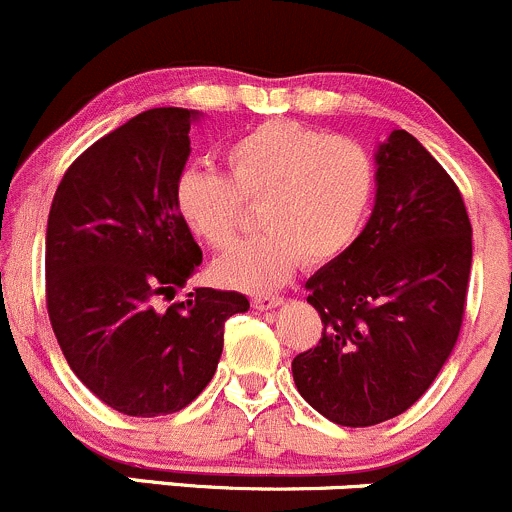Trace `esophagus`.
I'll use <instances>...</instances> for the list:
<instances>
[{
  "label": "esophagus",
  "instance_id": "34e87169",
  "mask_svg": "<svg viewBox=\"0 0 512 512\" xmlns=\"http://www.w3.org/2000/svg\"><path fill=\"white\" fill-rule=\"evenodd\" d=\"M281 303H283V295H273V293L251 295V305H254L256 310H271Z\"/></svg>",
  "mask_w": 512,
  "mask_h": 512
}]
</instances>
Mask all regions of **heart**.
<instances>
[{"label":"heart","instance_id":"obj_1","mask_svg":"<svg viewBox=\"0 0 512 512\" xmlns=\"http://www.w3.org/2000/svg\"><path fill=\"white\" fill-rule=\"evenodd\" d=\"M229 175L184 167L175 207L209 249L234 244L244 202H258L266 229L217 263L226 286L261 291L286 281L298 263L340 256L360 234L377 192V167L362 142L288 120H268L226 147Z\"/></svg>","mask_w":512,"mask_h":512}]
</instances>
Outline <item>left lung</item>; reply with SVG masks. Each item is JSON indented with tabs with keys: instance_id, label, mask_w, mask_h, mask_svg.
Masks as SVG:
<instances>
[{
	"instance_id": "8db88e82",
	"label": "left lung",
	"mask_w": 512,
	"mask_h": 512,
	"mask_svg": "<svg viewBox=\"0 0 512 512\" xmlns=\"http://www.w3.org/2000/svg\"><path fill=\"white\" fill-rule=\"evenodd\" d=\"M471 258L456 182L414 135L394 130L377 150L370 221L305 283L323 337L293 360L300 397L340 426L407 412L461 333Z\"/></svg>"
}]
</instances>
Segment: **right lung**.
<instances>
[{"instance_id": "1", "label": "right lung", "mask_w": 512, "mask_h": 512, "mask_svg": "<svg viewBox=\"0 0 512 512\" xmlns=\"http://www.w3.org/2000/svg\"><path fill=\"white\" fill-rule=\"evenodd\" d=\"M187 108H152L93 142L59 182L46 226V310L63 357L110 409L175 414L214 377L236 291L175 298L202 249L175 207Z\"/></svg>"}]
</instances>
